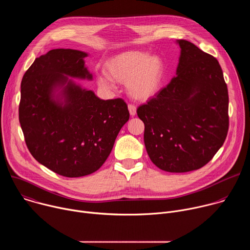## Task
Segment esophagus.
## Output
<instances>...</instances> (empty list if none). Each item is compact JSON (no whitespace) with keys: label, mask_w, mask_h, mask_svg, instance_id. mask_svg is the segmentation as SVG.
<instances>
[{"label":"esophagus","mask_w":250,"mask_h":250,"mask_svg":"<svg viewBox=\"0 0 250 250\" xmlns=\"http://www.w3.org/2000/svg\"><path fill=\"white\" fill-rule=\"evenodd\" d=\"M128 111L131 117H134L136 115V106L133 104H128Z\"/></svg>","instance_id":"34e87169"}]
</instances>
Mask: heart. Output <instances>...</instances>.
<instances>
[{
	"label": "heart",
	"instance_id": "1",
	"mask_svg": "<svg viewBox=\"0 0 250 250\" xmlns=\"http://www.w3.org/2000/svg\"><path fill=\"white\" fill-rule=\"evenodd\" d=\"M106 76H100L101 87L112 89V80L126 84L128 95L134 100L146 101L157 94L164 78V63L157 55L131 50L120 53L104 64Z\"/></svg>",
	"mask_w": 250,
	"mask_h": 250
}]
</instances>
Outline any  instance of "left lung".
<instances>
[{
  "instance_id": "left-lung-1",
  "label": "left lung",
  "mask_w": 250,
  "mask_h": 250,
  "mask_svg": "<svg viewBox=\"0 0 250 250\" xmlns=\"http://www.w3.org/2000/svg\"><path fill=\"white\" fill-rule=\"evenodd\" d=\"M176 76L136 110L145 124L149 158L167 172L205 166L229 130V93L219 61L194 43L179 40Z\"/></svg>"
}]
</instances>
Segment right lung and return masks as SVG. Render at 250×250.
Returning <instances> with one entry per match:
<instances>
[{
	"mask_svg": "<svg viewBox=\"0 0 250 250\" xmlns=\"http://www.w3.org/2000/svg\"><path fill=\"white\" fill-rule=\"evenodd\" d=\"M86 52L52 49L37 58L21 85L19 119L31 155L69 178L97 171L129 119L123 99L101 100L72 78L92 80Z\"/></svg>",
	"mask_w": 250,
	"mask_h": 250,
	"instance_id": "add662e5",
	"label": "right lung"
}]
</instances>
